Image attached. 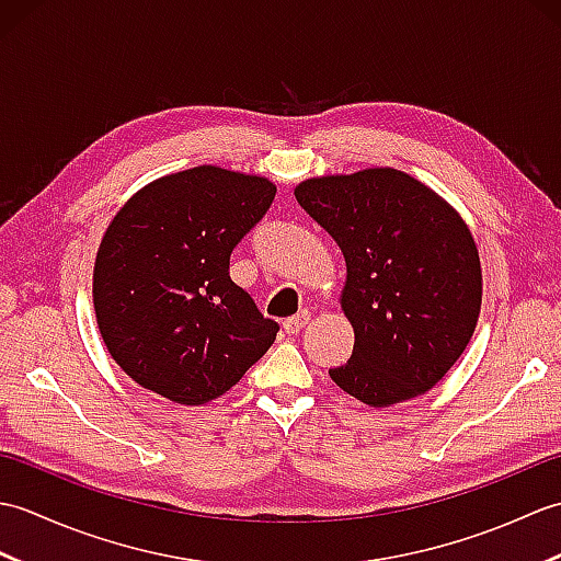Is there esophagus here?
Masks as SVG:
<instances>
[{
	"mask_svg": "<svg viewBox=\"0 0 561 561\" xmlns=\"http://www.w3.org/2000/svg\"><path fill=\"white\" fill-rule=\"evenodd\" d=\"M308 323H311V313L301 311V313H296V316L284 320L282 328H284V332H289V335H296V332H301Z\"/></svg>",
	"mask_w": 561,
	"mask_h": 561,
	"instance_id": "esophagus-1",
	"label": "esophagus"
}]
</instances>
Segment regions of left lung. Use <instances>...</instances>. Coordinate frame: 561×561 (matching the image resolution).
Here are the masks:
<instances>
[{"mask_svg":"<svg viewBox=\"0 0 561 561\" xmlns=\"http://www.w3.org/2000/svg\"><path fill=\"white\" fill-rule=\"evenodd\" d=\"M299 205L335 238L354 328L330 378L368 408L432 390L468 347L482 308V265L458 209L410 173L380 165L306 178Z\"/></svg>","mask_w":561,"mask_h":561,"instance_id":"obj_1","label":"left lung"}]
</instances>
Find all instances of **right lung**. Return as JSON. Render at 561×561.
<instances>
[{
    "mask_svg": "<svg viewBox=\"0 0 561 561\" xmlns=\"http://www.w3.org/2000/svg\"><path fill=\"white\" fill-rule=\"evenodd\" d=\"M270 178L195 165L139 187L93 262V311L123 371L175 404L231 390L277 340V323L229 277L236 243L272 205Z\"/></svg>",
    "mask_w": 561,
    "mask_h": 561,
    "instance_id": "add662e5",
    "label": "right lung"
}]
</instances>
